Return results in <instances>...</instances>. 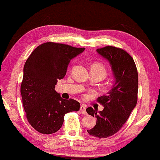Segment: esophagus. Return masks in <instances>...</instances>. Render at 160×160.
Segmentation results:
<instances>
[{"label":"esophagus","instance_id":"obj_1","mask_svg":"<svg viewBox=\"0 0 160 160\" xmlns=\"http://www.w3.org/2000/svg\"><path fill=\"white\" fill-rule=\"evenodd\" d=\"M80 112L83 115H86L87 112H86V106L85 105H80Z\"/></svg>","mask_w":160,"mask_h":160}]
</instances>
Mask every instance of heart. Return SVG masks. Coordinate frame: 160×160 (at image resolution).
<instances>
[{
    "mask_svg": "<svg viewBox=\"0 0 160 160\" xmlns=\"http://www.w3.org/2000/svg\"><path fill=\"white\" fill-rule=\"evenodd\" d=\"M91 70L97 71L98 72L100 73L102 75L103 78L108 75V69L105 65L102 62H95L92 65Z\"/></svg>",
    "mask_w": 160,
    "mask_h": 160,
    "instance_id": "obj_1",
    "label": "heart"
}]
</instances>
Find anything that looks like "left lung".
Instances as JSON below:
<instances>
[{"label":"left lung","mask_w":160,"mask_h":160,"mask_svg":"<svg viewBox=\"0 0 160 160\" xmlns=\"http://www.w3.org/2000/svg\"><path fill=\"white\" fill-rule=\"evenodd\" d=\"M101 56L107 59L115 76V83L106 95L97 101L103 105L102 111L86 109L88 114L95 117L97 122L89 135L98 138H107L122 128L138 102V73L133 58L122 48L105 46L97 49Z\"/></svg>","instance_id":"left-lung-1"}]
</instances>
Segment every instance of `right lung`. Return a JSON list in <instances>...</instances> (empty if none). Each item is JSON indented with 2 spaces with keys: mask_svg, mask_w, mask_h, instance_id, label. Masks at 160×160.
Segmentation results:
<instances>
[{
  "mask_svg": "<svg viewBox=\"0 0 160 160\" xmlns=\"http://www.w3.org/2000/svg\"><path fill=\"white\" fill-rule=\"evenodd\" d=\"M84 50L48 42L35 48L25 62L21 85L22 105L30 125L38 132H56L65 114L80 110L78 101L62 99L55 88L58 80L65 77L70 60Z\"/></svg>",
  "mask_w": 160,
  "mask_h": 160,
  "instance_id": "obj_1",
  "label": "right lung"
}]
</instances>
